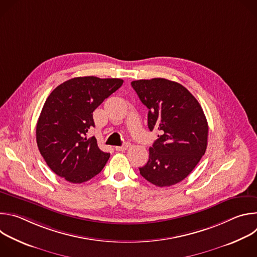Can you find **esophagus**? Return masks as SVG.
Wrapping results in <instances>:
<instances>
[{"label":"esophagus","instance_id":"obj_1","mask_svg":"<svg viewBox=\"0 0 257 257\" xmlns=\"http://www.w3.org/2000/svg\"><path fill=\"white\" fill-rule=\"evenodd\" d=\"M130 145H131V143L129 142V141H126L123 145H121V146H115V150L116 151H118V152H123V151H126L128 148H130Z\"/></svg>","mask_w":257,"mask_h":257}]
</instances>
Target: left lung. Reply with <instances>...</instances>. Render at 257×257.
Returning a JSON list of instances; mask_svg holds the SVG:
<instances>
[{
  "label": "left lung",
  "instance_id": "left-lung-1",
  "mask_svg": "<svg viewBox=\"0 0 257 257\" xmlns=\"http://www.w3.org/2000/svg\"><path fill=\"white\" fill-rule=\"evenodd\" d=\"M149 108L148 124L160 135L150 148V159L139 168L152 184L165 187L184 180L205 154L208 125L203 109L190 91L165 78L131 82Z\"/></svg>",
  "mask_w": 257,
  "mask_h": 257
}]
</instances>
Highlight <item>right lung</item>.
<instances>
[{"mask_svg":"<svg viewBox=\"0 0 257 257\" xmlns=\"http://www.w3.org/2000/svg\"><path fill=\"white\" fill-rule=\"evenodd\" d=\"M123 84L118 78L75 77L48 96L36 124V143L50 169L68 182L80 184L96 176L109 154L101 152L94 136V109Z\"/></svg>","mask_w":257,"mask_h":257,"instance_id":"obj_1","label":"right lung"}]
</instances>
